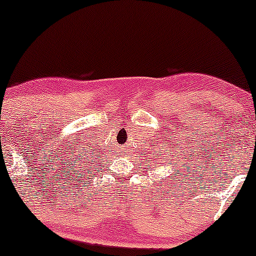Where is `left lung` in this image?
Here are the masks:
<instances>
[{"label": "left lung", "instance_id": "left-lung-1", "mask_svg": "<svg viewBox=\"0 0 256 256\" xmlns=\"http://www.w3.org/2000/svg\"><path fill=\"white\" fill-rule=\"evenodd\" d=\"M176 164H177V162H176ZM182 167H183V168H184V166H183V164H182ZM177 172H180V174H182V172H180V170H178V168H177ZM174 176H176V177H178V176H180V175H177L176 172V174H174Z\"/></svg>", "mask_w": 256, "mask_h": 256}]
</instances>
